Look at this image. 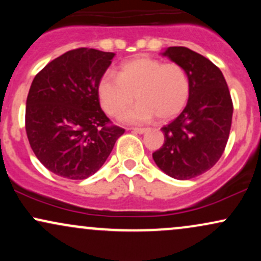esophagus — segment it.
I'll list each match as a JSON object with an SVG mask.
<instances>
[{
  "label": "esophagus",
  "instance_id": "obj_1",
  "mask_svg": "<svg viewBox=\"0 0 261 261\" xmlns=\"http://www.w3.org/2000/svg\"><path fill=\"white\" fill-rule=\"evenodd\" d=\"M131 130L134 131V133H137V134H145L146 131H147V128H142V127H133Z\"/></svg>",
  "mask_w": 261,
  "mask_h": 261
}]
</instances>
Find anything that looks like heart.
<instances>
[{
  "label": "heart",
  "instance_id": "b5f03b06",
  "mask_svg": "<svg viewBox=\"0 0 261 261\" xmlns=\"http://www.w3.org/2000/svg\"><path fill=\"white\" fill-rule=\"evenodd\" d=\"M190 77L178 64L139 58L125 62L119 76L108 72L98 85L101 107L113 118H120L135 99L139 103L124 115L127 122L142 124L155 115L168 120L184 109L190 95Z\"/></svg>",
  "mask_w": 261,
  "mask_h": 261
}]
</instances>
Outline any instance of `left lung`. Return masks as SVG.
<instances>
[{
	"label": "left lung",
	"mask_w": 261,
	"mask_h": 261,
	"mask_svg": "<svg viewBox=\"0 0 261 261\" xmlns=\"http://www.w3.org/2000/svg\"><path fill=\"white\" fill-rule=\"evenodd\" d=\"M162 55L182 66L190 77L187 107L161 128L164 143L152 153L158 168L179 180L211 169L222 155L232 125L233 103L216 65L184 46H170Z\"/></svg>",
	"instance_id": "8db88e82"
}]
</instances>
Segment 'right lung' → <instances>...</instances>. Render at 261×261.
Instances as JSON below:
<instances>
[{"label": "right lung", "mask_w": 261, "mask_h": 261, "mask_svg": "<svg viewBox=\"0 0 261 261\" xmlns=\"http://www.w3.org/2000/svg\"><path fill=\"white\" fill-rule=\"evenodd\" d=\"M115 54L80 47L49 62L33 80L25 131L39 161L54 174L82 180L94 174L124 128L110 125L98 85Z\"/></svg>", "instance_id": "obj_1"}]
</instances>
